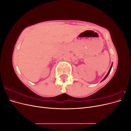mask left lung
Instances as JSON below:
<instances>
[{
	"mask_svg": "<svg viewBox=\"0 0 131 131\" xmlns=\"http://www.w3.org/2000/svg\"><path fill=\"white\" fill-rule=\"evenodd\" d=\"M112 66H113V64H112V66H111V67H110V69H109V72H108V74H106V76L104 77V78L103 79V80H102V81H103V80H105V79L107 78V77H108V75L109 74V73H110V70H111V69H112Z\"/></svg>",
	"mask_w": 131,
	"mask_h": 131,
	"instance_id": "obj_1",
	"label": "left lung"
}]
</instances>
